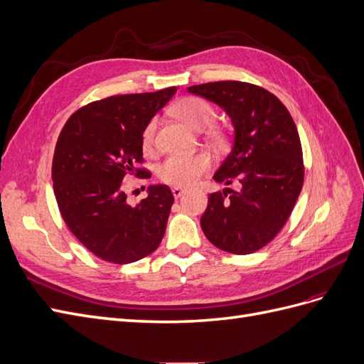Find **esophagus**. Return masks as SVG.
Returning a JSON list of instances; mask_svg holds the SVG:
<instances>
[{"label":"esophagus","instance_id":"1","mask_svg":"<svg viewBox=\"0 0 364 364\" xmlns=\"http://www.w3.org/2000/svg\"><path fill=\"white\" fill-rule=\"evenodd\" d=\"M171 191H173L174 199H179L181 196H183V194H185V190H183V188H181V186H174V188H173Z\"/></svg>","mask_w":364,"mask_h":364}]
</instances>
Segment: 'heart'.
<instances>
[{
    "mask_svg": "<svg viewBox=\"0 0 364 364\" xmlns=\"http://www.w3.org/2000/svg\"><path fill=\"white\" fill-rule=\"evenodd\" d=\"M173 114L194 129H203L215 118V107L202 97H182L173 105ZM156 118H151L142 129L141 144L146 153L156 149ZM213 165V156L208 151L194 155H171L158 167V178L174 186H190L200 179Z\"/></svg>",
    "mask_w": 364,
    "mask_h": 364,
    "instance_id": "b5f03b06",
    "label": "heart"
}]
</instances>
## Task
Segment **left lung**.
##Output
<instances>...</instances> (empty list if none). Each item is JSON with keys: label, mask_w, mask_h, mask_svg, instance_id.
<instances>
[{"label": "left lung", "mask_w": 364, "mask_h": 364, "mask_svg": "<svg viewBox=\"0 0 364 364\" xmlns=\"http://www.w3.org/2000/svg\"><path fill=\"white\" fill-rule=\"evenodd\" d=\"M222 106L235 129L234 147L214 181L240 188L209 194L200 218L211 243L235 255L259 250L278 235L304 185L299 134L287 107L261 86L225 80L190 86Z\"/></svg>", "instance_id": "8db88e82"}]
</instances>
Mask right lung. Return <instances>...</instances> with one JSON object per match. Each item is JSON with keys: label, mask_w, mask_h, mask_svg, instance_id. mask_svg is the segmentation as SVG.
Masks as SVG:
<instances>
[{"label": "right lung", "mask_w": 364, "mask_h": 364, "mask_svg": "<svg viewBox=\"0 0 364 364\" xmlns=\"http://www.w3.org/2000/svg\"><path fill=\"white\" fill-rule=\"evenodd\" d=\"M176 86L156 92L112 95L80 107L65 123L53 156V188L63 222L95 257L129 264L161 245L174 202L167 185L149 186L127 203V174L150 178L142 164V129Z\"/></svg>", "instance_id": "1"}]
</instances>
